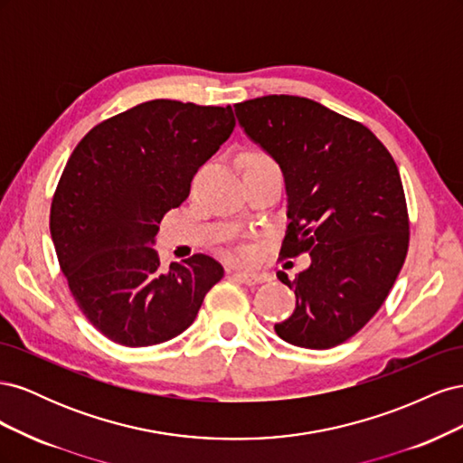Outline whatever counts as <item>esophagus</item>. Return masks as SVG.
Listing matches in <instances>:
<instances>
[{"label":"esophagus","mask_w":463,"mask_h":463,"mask_svg":"<svg viewBox=\"0 0 463 463\" xmlns=\"http://www.w3.org/2000/svg\"><path fill=\"white\" fill-rule=\"evenodd\" d=\"M240 276L245 284H260V282H269L270 274L269 272H257V270H237L235 272Z\"/></svg>","instance_id":"34e87169"}]
</instances>
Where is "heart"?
<instances>
[{"instance_id":"heart-1","label":"heart","mask_w":463,"mask_h":463,"mask_svg":"<svg viewBox=\"0 0 463 463\" xmlns=\"http://www.w3.org/2000/svg\"><path fill=\"white\" fill-rule=\"evenodd\" d=\"M247 160H270V158L264 156V154H250Z\"/></svg>"}]
</instances>
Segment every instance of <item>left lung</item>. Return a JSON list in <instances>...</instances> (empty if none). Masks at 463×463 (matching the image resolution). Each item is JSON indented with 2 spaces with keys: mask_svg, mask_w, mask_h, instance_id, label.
I'll use <instances>...</instances> for the list:
<instances>
[{
  "mask_svg": "<svg viewBox=\"0 0 463 463\" xmlns=\"http://www.w3.org/2000/svg\"><path fill=\"white\" fill-rule=\"evenodd\" d=\"M233 108L245 135L282 170L284 257L311 255L293 279L276 274L296 291V311L274 330L307 349L338 345L381 309L408 255L398 165L365 125L309 98L270 94Z\"/></svg>",
  "mask_w": 463,
  "mask_h": 463,
  "instance_id": "left-lung-1",
  "label": "left lung"
}]
</instances>
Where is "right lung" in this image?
<instances>
[{"label": "right lung", "mask_w": 463, "mask_h": 463, "mask_svg": "<svg viewBox=\"0 0 463 463\" xmlns=\"http://www.w3.org/2000/svg\"><path fill=\"white\" fill-rule=\"evenodd\" d=\"M235 128L230 106L150 100L90 129L55 189L50 233L69 289L90 325L128 347L187 330L223 276L193 255L162 269L158 223L189 197L199 167Z\"/></svg>", "instance_id": "1"}]
</instances>
